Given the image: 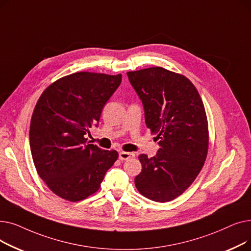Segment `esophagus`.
Wrapping results in <instances>:
<instances>
[{"label":"esophagus","mask_w":251,"mask_h":251,"mask_svg":"<svg viewBox=\"0 0 251 251\" xmlns=\"http://www.w3.org/2000/svg\"><path fill=\"white\" fill-rule=\"evenodd\" d=\"M134 153L132 152H126V151H120L119 152V159L121 161H126L128 159H131V157H134Z\"/></svg>","instance_id":"34e87169"}]
</instances>
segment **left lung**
<instances>
[{"label": "left lung", "mask_w": 251, "mask_h": 251, "mask_svg": "<svg viewBox=\"0 0 251 251\" xmlns=\"http://www.w3.org/2000/svg\"><path fill=\"white\" fill-rule=\"evenodd\" d=\"M143 103L146 124L156 134V155L138 159L137 190L157 202L175 200L185 191L204 165L208 125L199 91L187 77L162 67L127 72Z\"/></svg>", "instance_id": "1"}]
</instances>
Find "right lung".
I'll return each mask as SVG.
<instances>
[{
  "mask_svg": "<svg viewBox=\"0 0 251 251\" xmlns=\"http://www.w3.org/2000/svg\"><path fill=\"white\" fill-rule=\"evenodd\" d=\"M121 80V74L77 72L58 79L38 99L29 130L32 160L61 199L76 202L97 192L117 161L116 151L88 144L86 135Z\"/></svg>",
  "mask_w": 251,
  "mask_h": 251,
  "instance_id": "add662e5",
  "label": "right lung"
}]
</instances>
